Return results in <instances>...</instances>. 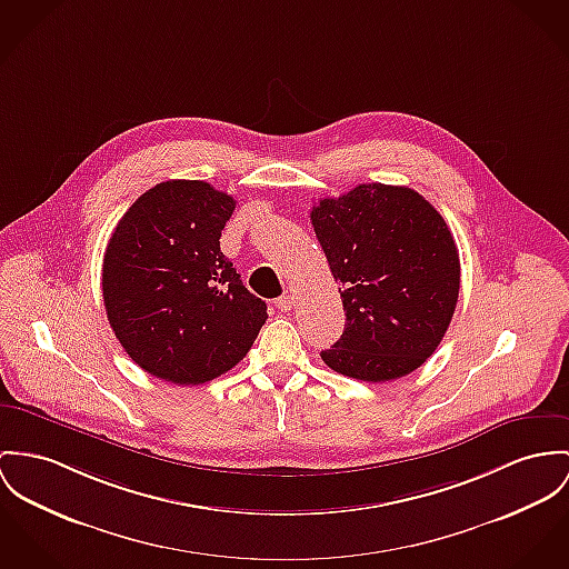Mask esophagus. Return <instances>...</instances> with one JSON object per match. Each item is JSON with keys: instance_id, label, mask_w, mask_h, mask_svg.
Here are the masks:
<instances>
[{"instance_id": "obj_1", "label": "esophagus", "mask_w": 569, "mask_h": 569, "mask_svg": "<svg viewBox=\"0 0 569 569\" xmlns=\"http://www.w3.org/2000/svg\"><path fill=\"white\" fill-rule=\"evenodd\" d=\"M277 309H281V311H290V309H292V297H290V295L279 297V299H277Z\"/></svg>"}]
</instances>
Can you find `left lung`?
<instances>
[{
  "label": "left lung",
  "instance_id": "left-lung-1",
  "mask_svg": "<svg viewBox=\"0 0 569 569\" xmlns=\"http://www.w3.org/2000/svg\"><path fill=\"white\" fill-rule=\"evenodd\" d=\"M311 224L342 286L345 333L322 361L359 381H392L439 347L459 297L461 263L446 220L416 190L361 183L320 199Z\"/></svg>",
  "mask_w": 569,
  "mask_h": 569
}]
</instances>
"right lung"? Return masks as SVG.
Wrapping results in <instances>:
<instances>
[{"label":"right lung","mask_w":569,"mask_h":569,"mask_svg":"<svg viewBox=\"0 0 569 569\" xmlns=\"http://www.w3.org/2000/svg\"><path fill=\"white\" fill-rule=\"evenodd\" d=\"M233 197L171 179L140 194L106 247L101 290L121 347L144 372L199 386L231 370L268 313L220 251Z\"/></svg>","instance_id":"right-lung-1"}]
</instances>
